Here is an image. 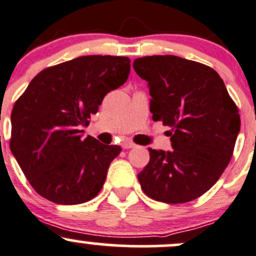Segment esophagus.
Instances as JSON below:
<instances>
[{
    "mask_svg": "<svg viewBox=\"0 0 256 256\" xmlns=\"http://www.w3.org/2000/svg\"><path fill=\"white\" fill-rule=\"evenodd\" d=\"M134 146H136V144L133 142H130V140H127V142H123V149H132Z\"/></svg>",
    "mask_w": 256,
    "mask_h": 256,
    "instance_id": "obj_1",
    "label": "esophagus"
}]
</instances>
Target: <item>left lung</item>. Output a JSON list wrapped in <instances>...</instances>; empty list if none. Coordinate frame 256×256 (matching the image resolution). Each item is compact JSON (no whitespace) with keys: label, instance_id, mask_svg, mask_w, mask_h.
Segmentation results:
<instances>
[{"label":"left lung","instance_id":"left-lung-1","mask_svg":"<svg viewBox=\"0 0 256 256\" xmlns=\"http://www.w3.org/2000/svg\"><path fill=\"white\" fill-rule=\"evenodd\" d=\"M133 68L148 82L154 120L168 126L171 151L149 148L138 174L154 200L182 204L202 196L230 164L240 129L234 101L216 70L182 57L146 56Z\"/></svg>","mask_w":256,"mask_h":256}]
</instances>
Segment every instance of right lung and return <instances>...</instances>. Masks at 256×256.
Segmentation results:
<instances>
[{"mask_svg": "<svg viewBox=\"0 0 256 256\" xmlns=\"http://www.w3.org/2000/svg\"><path fill=\"white\" fill-rule=\"evenodd\" d=\"M130 60L82 56L41 70L16 101L10 151L38 194L52 202L92 200L120 148L82 139L107 92L127 82Z\"/></svg>", "mask_w": 256, "mask_h": 256, "instance_id": "add662e5", "label": "right lung"}]
</instances>
